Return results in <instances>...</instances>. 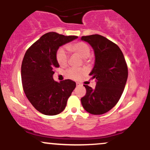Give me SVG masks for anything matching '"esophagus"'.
Instances as JSON below:
<instances>
[{
	"mask_svg": "<svg viewBox=\"0 0 150 150\" xmlns=\"http://www.w3.org/2000/svg\"><path fill=\"white\" fill-rule=\"evenodd\" d=\"M76 85H77V86H80V84L78 83V82H76Z\"/></svg>",
	"mask_w": 150,
	"mask_h": 150,
	"instance_id": "1",
	"label": "esophagus"
}]
</instances>
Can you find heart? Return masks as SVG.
Here are the masks:
<instances>
[{
  "instance_id": "obj_1",
  "label": "heart",
  "mask_w": 150,
  "mask_h": 150,
  "mask_svg": "<svg viewBox=\"0 0 150 150\" xmlns=\"http://www.w3.org/2000/svg\"><path fill=\"white\" fill-rule=\"evenodd\" d=\"M66 49L70 52L75 53L78 55L82 59H85V61L87 62V59L90 56V47L87 44L83 42H78L74 44H68L66 46ZM56 59L58 64L61 67L66 66L68 61V54L65 49L61 48L56 53ZM85 73V70L82 68H69L66 72L65 75L69 78L73 80H78Z\"/></svg>"
}]
</instances>
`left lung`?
Returning <instances> with one entry per match:
<instances>
[{"mask_svg": "<svg viewBox=\"0 0 150 150\" xmlns=\"http://www.w3.org/2000/svg\"><path fill=\"white\" fill-rule=\"evenodd\" d=\"M81 40L89 43L94 51V66L89 75L97 82L94 89L84 85L87 93L81 102L91 114H104L119 101L128 79V66L120 48L106 37L92 34Z\"/></svg>", "mask_w": 150, "mask_h": 150, "instance_id": "left-lung-1", "label": "left lung"}]
</instances>
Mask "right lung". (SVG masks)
Here are the masks:
<instances>
[{
    "label": "right lung",
    "mask_w": 150,
    "mask_h": 150,
    "mask_svg": "<svg viewBox=\"0 0 150 150\" xmlns=\"http://www.w3.org/2000/svg\"><path fill=\"white\" fill-rule=\"evenodd\" d=\"M77 38L49 32L26 51L21 67L22 87L32 106L43 114L54 116L61 113L76 87L71 80L56 82L53 75L54 68L59 67L58 49Z\"/></svg>",
    "instance_id": "1"
}]
</instances>
